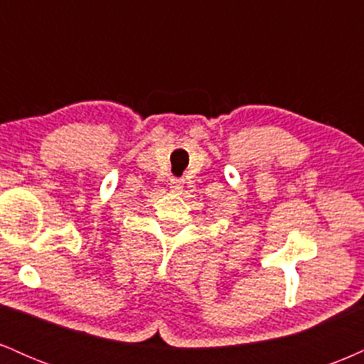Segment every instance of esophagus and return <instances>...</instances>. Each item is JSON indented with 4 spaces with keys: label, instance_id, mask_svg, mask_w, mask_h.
Instances as JSON below:
<instances>
[{
    "label": "esophagus",
    "instance_id": "obj_1",
    "mask_svg": "<svg viewBox=\"0 0 364 364\" xmlns=\"http://www.w3.org/2000/svg\"><path fill=\"white\" fill-rule=\"evenodd\" d=\"M183 179H179V178H171V181H169V188H171V191H174V193H179V191L183 190Z\"/></svg>",
    "mask_w": 364,
    "mask_h": 364
}]
</instances>
